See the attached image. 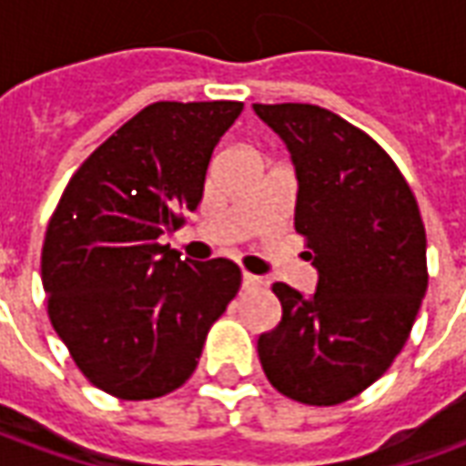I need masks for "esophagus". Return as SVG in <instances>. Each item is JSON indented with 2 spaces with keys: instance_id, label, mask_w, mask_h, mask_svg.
Listing matches in <instances>:
<instances>
[{
  "instance_id": "obj_1",
  "label": "esophagus",
  "mask_w": 466,
  "mask_h": 466,
  "mask_svg": "<svg viewBox=\"0 0 466 466\" xmlns=\"http://www.w3.org/2000/svg\"><path fill=\"white\" fill-rule=\"evenodd\" d=\"M242 284H244V289H259V287H262V279H259V277H254V274L244 272Z\"/></svg>"
}]
</instances>
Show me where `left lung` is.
I'll use <instances>...</instances> for the list:
<instances>
[{
	"instance_id": "8db88e82",
	"label": "left lung",
	"mask_w": 466,
	"mask_h": 466,
	"mask_svg": "<svg viewBox=\"0 0 466 466\" xmlns=\"http://www.w3.org/2000/svg\"><path fill=\"white\" fill-rule=\"evenodd\" d=\"M297 169L294 229L319 272L314 297L274 282L282 322L259 337L277 391L312 407L357 397L390 370L427 292V234L400 167L317 105H254Z\"/></svg>"
}]
</instances>
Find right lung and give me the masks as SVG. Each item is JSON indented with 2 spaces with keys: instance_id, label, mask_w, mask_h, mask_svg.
Returning a JSON list of instances; mask_svg holds the SVG:
<instances>
[{
  "instance_id": "1",
  "label": "right lung",
  "mask_w": 466,
  "mask_h": 466,
  "mask_svg": "<svg viewBox=\"0 0 466 466\" xmlns=\"http://www.w3.org/2000/svg\"><path fill=\"white\" fill-rule=\"evenodd\" d=\"M242 102H154L72 174L42 247L49 322L95 387L116 400L179 390L242 272L187 262L159 237L202 202L204 177Z\"/></svg>"
}]
</instances>
